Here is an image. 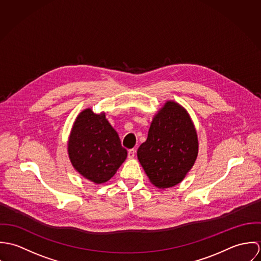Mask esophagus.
<instances>
[{
  "label": "esophagus",
  "instance_id": "esophagus-1",
  "mask_svg": "<svg viewBox=\"0 0 261 261\" xmlns=\"http://www.w3.org/2000/svg\"><path fill=\"white\" fill-rule=\"evenodd\" d=\"M135 155H136V149H129V150L127 151V156H128L129 159H133Z\"/></svg>",
  "mask_w": 261,
  "mask_h": 261
}]
</instances>
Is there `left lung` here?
<instances>
[{
	"instance_id": "obj_1",
	"label": "left lung",
	"mask_w": 261,
	"mask_h": 261,
	"mask_svg": "<svg viewBox=\"0 0 261 261\" xmlns=\"http://www.w3.org/2000/svg\"><path fill=\"white\" fill-rule=\"evenodd\" d=\"M199 150L197 130L186 109L167 100L152 117L147 141L138 159L149 182L159 189L181 183L193 168Z\"/></svg>"
}]
</instances>
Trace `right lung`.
Here are the masks:
<instances>
[{
  "mask_svg": "<svg viewBox=\"0 0 261 261\" xmlns=\"http://www.w3.org/2000/svg\"><path fill=\"white\" fill-rule=\"evenodd\" d=\"M67 147L75 170L95 184L111 180L127 155L106 112L97 114L90 108L77 115Z\"/></svg>",
  "mask_w": 261,
  "mask_h": 261,
  "instance_id": "1",
  "label": "right lung"
}]
</instances>
